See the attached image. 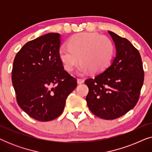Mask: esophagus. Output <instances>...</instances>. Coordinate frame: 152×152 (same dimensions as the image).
<instances>
[{
	"label": "esophagus",
	"mask_w": 152,
	"mask_h": 152,
	"mask_svg": "<svg viewBox=\"0 0 152 152\" xmlns=\"http://www.w3.org/2000/svg\"><path fill=\"white\" fill-rule=\"evenodd\" d=\"M84 82V80H83V79H80V78H78L77 79V84H82V83Z\"/></svg>",
	"instance_id": "obj_1"
}]
</instances>
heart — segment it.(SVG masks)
<instances>
[{
    "label": "heart",
    "instance_id": "heart-1",
    "mask_svg": "<svg viewBox=\"0 0 152 152\" xmlns=\"http://www.w3.org/2000/svg\"><path fill=\"white\" fill-rule=\"evenodd\" d=\"M113 53V41L95 32L74 35L68 41V45H64L59 49V59L68 71L80 59L82 62L77 69L78 75H84L91 70L94 72L102 71L109 65Z\"/></svg>",
    "mask_w": 152,
    "mask_h": 152
}]
</instances>
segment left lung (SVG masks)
<instances>
[{
  "mask_svg": "<svg viewBox=\"0 0 152 152\" xmlns=\"http://www.w3.org/2000/svg\"><path fill=\"white\" fill-rule=\"evenodd\" d=\"M115 45L111 65L85 84L89 91L87 105L91 111L104 120L120 118L138 102L144 82L142 59L138 50L125 38L108 31Z\"/></svg>",
  "mask_w": 152,
  "mask_h": 152,
  "instance_id": "8db88e82",
  "label": "left lung"
}]
</instances>
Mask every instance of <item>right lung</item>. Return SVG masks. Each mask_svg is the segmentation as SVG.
<instances>
[{"label":"right lung","mask_w":152,"mask_h":152,"mask_svg":"<svg viewBox=\"0 0 152 152\" xmlns=\"http://www.w3.org/2000/svg\"><path fill=\"white\" fill-rule=\"evenodd\" d=\"M60 34L48 33L26 43L14 58L12 81L19 107L39 121L61 115L77 87L59 57Z\"/></svg>","instance_id":"right-lung-1"}]
</instances>
